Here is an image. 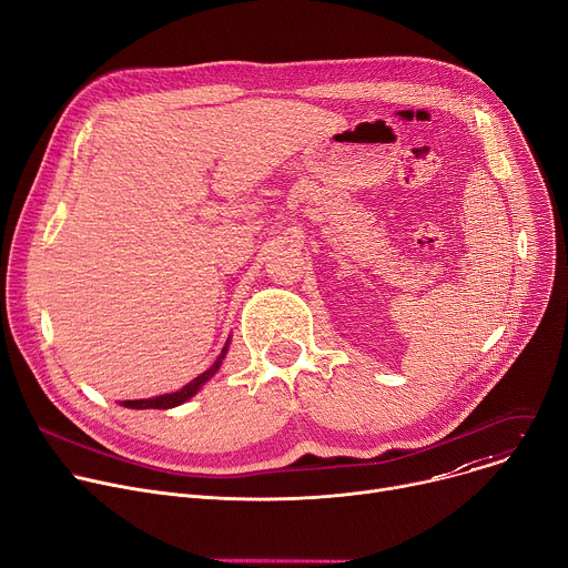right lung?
Masks as SVG:
<instances>
[{
    "label": "right lung",
    "instance_id": "add662e5",
    "mask_svg": "<svg viewBox=\"0 0 568 568\" xmlns=\"http://www.w3.org/2000/svg\"><path fill=\"white\" fill-rule=\"evenodd\" d=\"M229 345H231V339H225V347L221 349V354L214 361V365L210 369H205L203 374H199L194 382H189L186 386H182L180 390L166 393V395H158V397H150V399H125V402H121V406H125V408H175V406L184 404L186 399H192L212 379V376L219 372L225 354H229Z\"/></svg>",
    "mask_w": 568,
    "mask_h": 568
}]
</instances>
